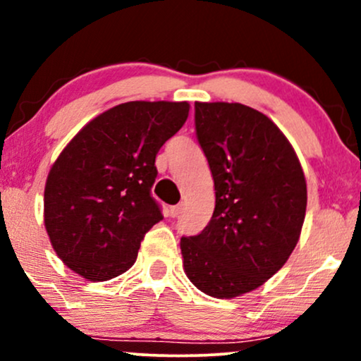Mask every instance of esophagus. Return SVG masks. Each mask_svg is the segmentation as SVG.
<instances>
[{
  "label": "esophagus",
  "instance_id": "1",
  "mask_svg": "<svg viewBox=\"0 0 361 361\" xmlns=\"http://www.w3.org/2000/svg\"><path fill=\"white\" fill-rule=\"evenodd\" d=\"M168 214H169V217H178V215L181 214V205H173V207H169Z\"/></svg>",
  "mask_w": 361,
  "mask_h": 361
}]
</instances>
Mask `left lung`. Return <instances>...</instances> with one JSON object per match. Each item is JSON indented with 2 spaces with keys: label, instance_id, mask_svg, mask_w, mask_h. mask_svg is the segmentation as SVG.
<instances>
[{
  "label": "left lung",
  "instance_id": "left-lung-1",
  "mask_svg": "<svg viewBox=\"0 0 361 361\" xmlns=\"http://www.w3.org/2000/svg\"><path fill=\"white\" fill-rule=\"evenodd\" d=\"M195 128L215 209L200 234L181 238L183 270L207 295L234 299L271 279L295 250L307 207L304 169L276 123L243 103L195 102Z\"/></svg>",
  "mask_w": 361,
  "mask_h": 361
}]
</instances>
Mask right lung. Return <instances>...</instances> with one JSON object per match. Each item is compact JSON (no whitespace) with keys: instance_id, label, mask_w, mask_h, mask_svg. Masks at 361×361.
I'll use <instances>...</instances> for the list:
<instances>
[{"instance_id":"add662e5","label":"right lung","mask_w":361,"mask_h":361,"mask_svg":"<svg viewBox=\"0 0 361 361\" xmlns=\"http://www.w3.org/2000/svg\"><path fill=\"white\" fill-rule=\"evenodd\" d=\"M188 102H127L90 120L54 161L44 224L62 263L88 281L126 273L163 219L156 154L188 118Z\"/></svg>"}]
</instances>
